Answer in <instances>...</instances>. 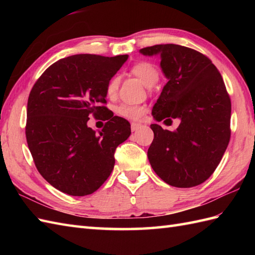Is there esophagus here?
I'll list each match as a JSON object with an SVG mask.
<instances>
[{
	"mask_svg": "<svg viewBox=\"0 0 255 255\" xmlns=\"http://www.w3.org/2000/svg\"><path fill=\"white\" fill-rule=\"evenodd\" d=\"M140 127H141V124H139V123H131V125H130L131 131H137Z\"/></svg>",
	"mask_w": 255,
	"mask_h": 255,
	"instance_id": "1",
	"label": "esophagus"
}]
</instances>
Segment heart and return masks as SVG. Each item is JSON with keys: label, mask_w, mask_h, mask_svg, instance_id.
<instances>
[{"label": "heart", "mask_w": 255, "mask_h": 255, "mask_svg": "<svg viewBox=\"0 0 255 255\" xmlns=\"http://www.w3.org/2000/svg\"><path fill=\"white\" fill-rule=\"evenodd\" d=\"M131 72L148 88L153 86L159 81V71L152 63L139 62L131 68ZM119 86L118 77H113L106 85V94L108 97H115ZM118 116L129 119V121H139L143 117L147 112V107L143 105L130 104V103H123L118 105L115 110Z\"/></svg>", "instance_id": "heart-1"}]
</instances>
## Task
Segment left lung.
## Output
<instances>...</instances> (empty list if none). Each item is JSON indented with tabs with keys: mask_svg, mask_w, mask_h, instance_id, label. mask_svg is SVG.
Wrapping results in <instances>:
<instances>
[{
	"mask_svg": "<svg viewBox=\"0 0 255 255\" xmlns=\"http://www.w3.org/2000/svg\"><path fill=\"white\" fill-rule=\"evenodd\" d=\"M139 52L158 56L167 79L153 105V118L181 121L175 131L151 125L150 164L171 186H197L213 174L230 140L231 102L224 80L207 57L191 48L166 44Z\"/></svg>",
	"mask_w": 255,
	"mask_h": 255,
	"instance_id": "8db88e82",
	"label": "left lung"
}]
</instances>
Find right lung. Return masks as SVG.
Here are the masks:
<instances>
[{"label": "right lung", "mask_w": 255, "mask_h": 255, "mask_svg": "<svg viewBox=\"0 0 255 255\" xmlns=\"http://www.w3.org/2000/svg\"><path fill=\"white\" fill-rule=\"evenodd\" d=\"M127 59L128 55L70 56L51 64L32 86L27 144L38 172L58 191L85 196L111 175L115 150L131 129L126 119L102 104L108 81ZM91 113L108 121L99 135L87 126Z\"/></svg>", "instance_id": "1"}]
</instances>
